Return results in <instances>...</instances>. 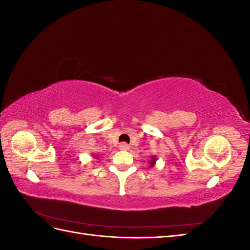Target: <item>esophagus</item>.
Wrapping results in <instances>:
<instances>
[{
    "label": "esophagus",
    "instance_id": "34e87169",
    "mask_svg": "<svg viewBox=\"0 0 250 250\" xmlns=\"http://www.w3.org/2000/svg\"><path fill=\"white\" fill-rule=\"evenodd\" d=\"M119 148L121 150H127V149H129V145H128V144H126V143H121L119 145Z\"/></svg>",
    "mask_w": 250,
    "mask_h": 250
}]
</instances>
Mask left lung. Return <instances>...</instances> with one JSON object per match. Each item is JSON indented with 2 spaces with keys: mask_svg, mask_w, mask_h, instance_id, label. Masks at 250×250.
Wrapping results in <instances>:
<instances>
[{
  "mask_svg": "<svg viewBox=\"0 0 250 250\" xmlns=\"http://www.w3.org/2000/svg\"><path fill=\"white\" fill-rule=\"evenodd\" d=\"M154 163H155V157L153 156L152 157V161L150 162V167H152V166H154Z\"/></svg>",
  "mask_w": 250,
  "mask_h": 250,
  "instance_id": "8db88e82",
  "label": "left lung"
}]
</instances>
